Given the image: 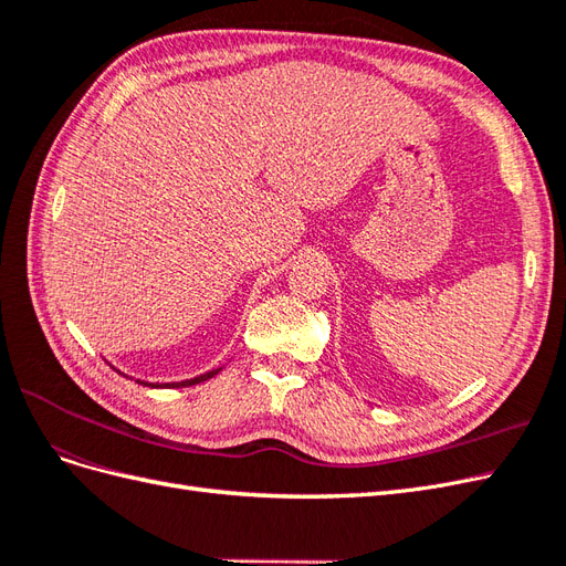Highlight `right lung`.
I'll return each mask as SVG.
<instances>
[{
	"label": "right lung",
	"instance_id": "right-lung-1",
	"mask_svg": "<svg viewBox=\"0 0 566 566\" xmlns=\"http://www.w3.org/2000/svg\"><path fill=\"white\" fill-rule=\"evenodd\" d=\"M221 368H214V370H208V373H202V375H196V378H191V380H181V382H144V380H136L139 385H146V387H153V389H175V387H191V385H198V382H205V380H210V378H214V375L219 373ZM119 373V370H117ZM119 375H125V373H119ZM127 378V375H125Z\"/></svg>",
	"mask_w": 566,
	"mask_h": 566
}]
</instances>
